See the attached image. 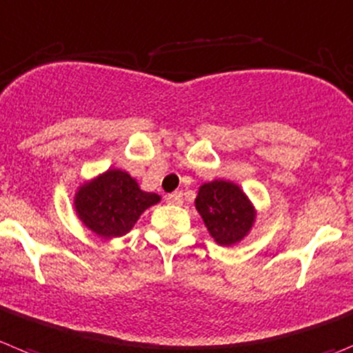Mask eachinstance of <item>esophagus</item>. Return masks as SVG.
I'll return each instance as SVG.
<instances>
[{"mask_svg": "<svg viewBox=\"0 0 353 353\" xmlns=\"http://www.w3.org/2000/svg\"><path fill=\"white\" fill-rule=\"evenodd\" d=\"M166 203L168 205H182L183 203V199H182V192H180V190H176V192H171V194H168L166 196Z\"/></svg>", "mask_w": 353, "mask_h": 353, "instance_id": "34e87169", "label": "esophagus"}]
</instances>
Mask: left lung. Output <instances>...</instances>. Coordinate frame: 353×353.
<instances>
[{
    "label": "left lung",
    "mask_w": 353,
    "mask_h": 353,
    "mask_svg": "<svg viewBox=\"0 0 353 353\" xmlns=\"http://www.w3.org/2000/svg\"><path fill=\"white\" fill-rule=\"evenodd\" d=\"M194 205L210 236L222 247L240 243L255 222L252 201L240 185L229 180L203 183Z\"/></svg>",
    "instance_id": "left-lung-1"
}]
</instances>
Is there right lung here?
<instances>
[{
    "instance_id": "obj_1",
    "label": "right lung",
    "mask_w": 353,
    "mask_h": 353,
    "mask_svg": "<svg viewBox=\"0 0 353 353\" xmlns=\"http://www.w3.org/2000/svg\"><path fill=\"white\" fill-rule=\"evenodd\" d=\"M159 201V194L141 190L128 171L106 170L79 187L73 205L87 229L110 240L128 234L141 213Z\"/></svg>"
}]
</instances>
